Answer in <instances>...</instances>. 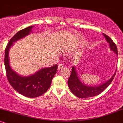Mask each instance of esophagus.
I'll return each instance as SVG.
<instances>
[{
  "instance_id": "obj_1",
  "label": "esophagus",
  "mask_w": 123,
  "mask_h": 123,
  "mask_svg": "<svg viewBox=\"0 0 123 123\" xmlns=\"http://www.w3.org/2000/svg\"><path fill=\"white\" fill-rule=\"evenodd\" d=\"M63 68V66L62 63H59L58 64V70H61Z\"/></svg>"
}]
</instances>
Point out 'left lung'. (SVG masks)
Returning a JSON list of instances; mask_svg holds the SVG:
<instances>
[{"label": "left lung", "instance_id": "8db88e82", "mask_svg": "<svg viewBox=\"0 0 123 123\" xmlns=\"http://www.w3.org/2000/svg\"><path fill=\"white\" fill-rule=\"evenodd\" d=\"M102 34L106 40V42L109 44L110 49L114 53H115L117 55V49L116 45L113 42L111 38H110L108 36L104 33H102ZM116 73V70L113 75L111 76L109 79L104 83H102V84H99L98 86H88L83 83L80 80L76 67L72 66L71 74L68 79V84L69 88L71 92L76 97L80 98L92 97L101 94L109 86V84L111 83L113 79H114Z\"/></svg>", "mask_w": 123, "mask_h": 123}]
</instances>
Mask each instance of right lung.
<instances>
[{"mask_svg": "<svg viewBox=\"0 0 123 123\" xmlns=\"http://www.w3.org/2000/svg\"><path fill=\"white\" fill-rule=\"evenodd\" d=\"M33 27V26H30L18 32L10 39L5 49V65L8 82L15 91L28 98L39 97L47 91L58 68L57 65L43 68L33 74L26 76L18 74L12 68L9 61L10 49L14 43L32 33Z\"/></svg>", "mask_w": 123, "mask_h": 123, "instance_id": "1", "label": "right lung"}]
</instances>
